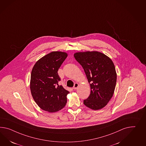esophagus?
Segmentation results:
<instances>
[{"label": "esophagus", "mask_w": 146, "mask_h": 146, "mask_svg": "<svg viewBox=\"0 0 146 146\" xmlns=\"http://www.w3.org/2000/svg\"><path fill=\"white\" fill-rule=\"evenodd\" d=\"M78 84L77 83V82H76V83H75V84H74V86L73 87V89H74V90H76V89L78 87Z\"/></svg>", "instance_id": "obj_1"}]
</instances>
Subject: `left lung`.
<instances>
[{
  "mask_svg": "<svg viewBox=\"0 0 146 146\" xmlns=\"http://www.w3.org/2000/svg\"><path fill=\"white\" fill-rule=\"evenodd\" d=\"M74 56L83 68L91 89L84 104L94 110L104 108L112 97L116 86L117 76L112 61L97 51L76 53Z\"/></svg>",
  "mask_w": 146,
  "mask_h": 146,
  "instance_id": "8db88e82",
  "label": "left lung"
}]
</instances>
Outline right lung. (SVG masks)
Wrapping results in <instances>:
<instances>
[{"mask_svg": "<svg viewBox=\"0 0 146 146\" xmlns=\"http://www.w3.org/2000/svg\"><path fill=\"white\" fill-rule=\"evenodd\" d=\"M67 56L66 53L54 51L42 57L32 69L30 89L34 100L40 108L55 112L64 108L69 93L59 85L58 71Z\"/></svg>", "mask_w": 146, "mask_h": 146, "instance_id": "add662e5", "label": "right lung"}]
</instances>
